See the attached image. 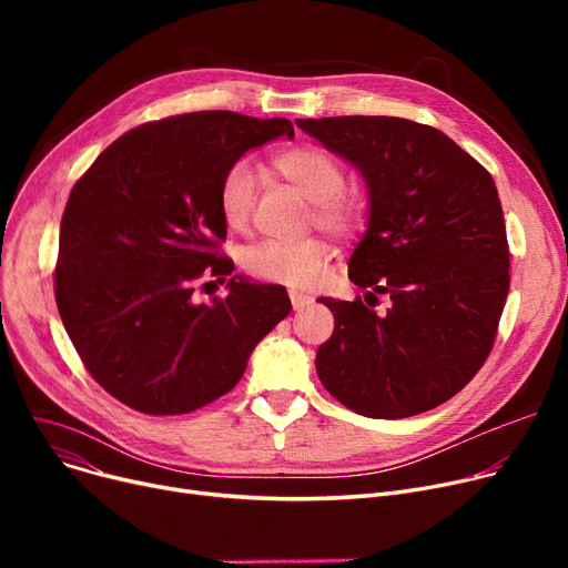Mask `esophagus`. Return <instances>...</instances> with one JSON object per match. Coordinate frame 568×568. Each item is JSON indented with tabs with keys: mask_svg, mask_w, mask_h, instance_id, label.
Returning a JSON list of instances; mask_svg holds the SVG:
<instances>
[{
	"mask_svg": "<svg viewBox=\"0 0 568 568\" xmlns=\"http://www.w3.org/2000/svg\"><path fill=\"white\" fill-rule=\"evenodd\" d=\"M290 302H292L294 311H300V308H306L313 302V296L306 294V292H300V290H290Z\"/></svg>",
	"mask_w": 568,
	"mask_h": 568,
	"instance_id": "34e87169",
	"label": "esophagus"
}]
</instances>
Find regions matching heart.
I'll return each mask as SVG.
<instances>
[{
  "mask_svg": "<svg viewBox=\"0 0 568 568\" xmlns=\"http://www.w3.org/2000/svg\"><path fill=\"white\" fill-rule=\"evenodd\" d=\"M272 168L300 189L311 202V223L338 239L359 234L366 223V204L345 191L343 165L320 146H292L272 159ZM257 182L248 163H232L219 184V214L232 232L251 225ZM329 244L322 236H304L294 242L268 239L253 246L246 257V272L264 283L287 287H311L320 281L329 260Z\"/></svg>",
  "mask_w": 568,
  "mask_h": 568,
  "instance_id": "obj_1",
  "label": "heart"
}]
</instances>
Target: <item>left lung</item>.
I'll return each instance as SVG.
<instances>
[{
    "instance_id": "left-lung-1",
    "label": "left lung",
    "mask_w": 568,
    "mask_h": 568,
    "mask_svg": "<svg viewBox=\"0 0 568 568\" xmlns=\"http://www.w3.org/2000/svg\"><path fill=\"white\" fill-rule=\"evenodd\" d=\"M352 161L371 189V221L349 257L368 294L322 296L334 334L317 349L324 389L356 414L428 412L479 373L509 294V242L490 172L442 131L403 116L300 119ZM379 295L393 304L374 313Z\"/></svg>"
}]
</instances>
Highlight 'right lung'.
I'll list each match as a JSON object with an SVG mask.
<instances>
[{
  "mask_svg": "<svg viewBox=\"0 0 568 568\" xmlns=\"http://www.w3.org/2000/svg\"><path fill=\"white\" fill-rule=\"evenodd\" d=\"M283 133L294 129L281 116H165L116 138L71 189L54 302L87 373L119 403L152 416L214 403L290 313L285 287L227 278L216 200L225 170ZM214 280L231 292L195 305L196 283Z\"/></svg>",
  "mask_w": 568,
  "mask_h": 568,
  "instance_id": "add662e5",
  "label": "right lung"
}]
</instances>
